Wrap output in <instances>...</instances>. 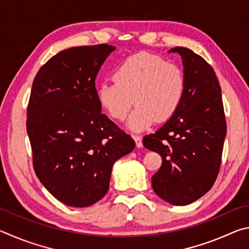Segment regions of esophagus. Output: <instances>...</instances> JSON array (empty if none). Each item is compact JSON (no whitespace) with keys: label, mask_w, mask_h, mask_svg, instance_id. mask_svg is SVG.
<instances>
[{"label":"esophagus","mask_w":249,"mask_h":249,"mask_svg":"<svg viewBox=\"0 0 249 249\" xmlns=\"http://www.w3.org/2000/svg\"><path fill=\"white\" fill-rule=\"evenodd\" d=\"M133 140L136 141V145L137 147H142L143 144H142V138L140 136H133Z\"/></svg>","instance_id":"esophagus-1"}]
</instances>
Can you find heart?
Segmentation results:
<instances>
[{"label":"heart","mask_w":249,"mask_h":249,"mask_svg":"<svg viewBox=\"0 0 249 249\" xmlns=\"http://www.w3.org/2000/svg\"><path fill=\"white\" fill-rule=\"evenodd\" d=\"M113 81L99 85L98 103L113 120L122 121L134 102L137 107L127 122L134 132L173 118L186 91L185 73L179 65L150 52L125 59L113 72Z\"/></svg>","instance_id":"b5f03b06"}]
</instances>
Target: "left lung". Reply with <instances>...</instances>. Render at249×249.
Wrapping results in <instances>:
<instances>
[{
  "label": "left lung",
  "instance_id": "1",
  "mask_svg": "<svg viewBox=\"0 0 249 249\" xmlns=\"http://www.w3.org/2000/svg\"><path fill=\"white\" fill-rule=\"evenodd\" d=\"M169 52L181 55L185 96L173 118L143 138V145L162 156V166L152 177L155 194L166 202L186 206L207 194L216 180L226 120L211 65L188 48L175 47Z\"/></svg>",
  "mask_w": 249,
  "mask_h": 249
}]
</instances>
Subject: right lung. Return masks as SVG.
Here are the masks:
<instances>
[{
    "label": "right lung",
    "mask_w": 249,
    "mask_h": 249,
    "mask_svg": "<svg viewBox=\"0 0 249 249\" xmlns=\"http://www.w3.org/2000/svg\"><path fill=\"white\" fill-rule=\"evenodd\" d=\"M115 49L102 43L63 50L33 82L26 128L35 173L70 207L99 201L108 191L113 163L136 146L100 111L95 87L100 67Z\"/></svg>",
    "instance_id": "obj_1"
}]
</instances>
